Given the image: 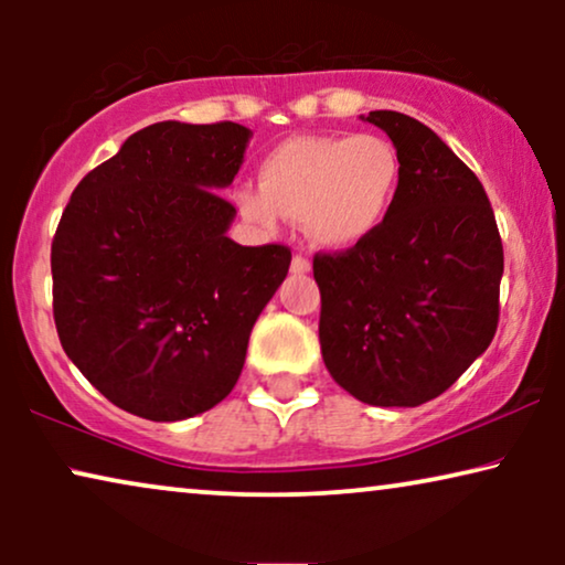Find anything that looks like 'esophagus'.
I'll return each instance as SVG.
<instances>
[{"label":"esophagus","instance_id":"esophagus-1","mask_svg":"<svg viewBox=\"0 0 565 565\" xmlns=\"http://www.w3.org/2000/svg\"><path fill=\"white\" fill-rule=\"evenodd\" d=\"M290 269L296 275H303V273H308V269H311V259L303 257V254H296V257H292V262H290Z\"/></svg>","mask_w":565,"mask_h":565}]
</instances>
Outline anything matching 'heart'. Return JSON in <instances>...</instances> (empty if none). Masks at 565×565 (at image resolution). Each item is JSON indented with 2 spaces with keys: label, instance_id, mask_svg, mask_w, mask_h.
I'll use <instances>...</instances> for the list:
<instances>
[{
  "label": "heart",
  "instance_id": "obj_1",
  "mask_svg": "<svg viewBox=\"0 0 565 565\" xmlns=\"http://www.w3.org/2000/svg\"><path fill=\"white\" fill-rule=\"evenodd\" d=\"M401 177V153L383 136H296L267 151L259 188L238 190L236 200L262 228L285 215L303 221L313 244L350 249L388 221Z\"/></svg>",
  "mask_w": 565,
  "mask_h": 565
}]
</instances>
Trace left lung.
<instances>
[{
    "label": "left lung",
    "mask_w": 565,
    "mask_h": 565,
    "mask_svg": "<svg viewBox=\"0 0 565 565\" xmlns=\"http://www.w3.org/2000/svg\"><path fill=\"white\" fill-rule=\"evenodd\" d=\"M404 177L381 231L316 252L321 354L334 381L370 406H419L445 393L499 327L504 246L478 177L404 113L373 110Z\"/></svg>",
    "instance_id": "left-lung-1"
}]
</instances>
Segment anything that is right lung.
<instances>
[{
	"mask_svg": "<svg viewBox=\"0 0 565 565\" xmlns=\"http://www.w3.org/2000/svg\"><path fill=\"white\" fill-rule=\"evenodd\" d=\"M249 130L164 120L76 184L51 244L53 321L82 375L122 412L180 422L221 404L254 321L290 267L285 244L242 246L221 188Z\"/></svg>",
	"mask_w": 565,
	"mask_h": 565,
	"instance_id": "1",
	"label": "right lung"
}]
</instances>
